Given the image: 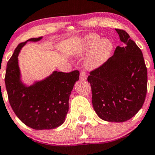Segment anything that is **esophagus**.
Masks as SVG:
<instances>
[{"label": "esophagus", "instance_id": "34e87169", "mask_svg": "<svg viewBox=\"0 0 155 155\" xmlns=\"http://www.w3.org/2000/svg\"><path fill=\"white\" fill-rule=\"evenodd\" d=\"M79 78L82 80H86L87 79V74L84 71H82L80 73V76H79Z\"/></svg>", "mask_w": 155, "mask_h": 155}]
</instances>
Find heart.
I'll return each mask as SVG.
<instances>
[{
	"mask_svg": "<svg viewBox=\"0 0 155 155\" xmlns=\"http://www.w3.org/2000/svg\"><path fill=\"white\" fill-rule=\"evenodd\" d=\"M113 49L109 39H101L98 34H88L82 37L76 49L77 55L88 53L85 60V66L89 70H95L102 67L109 60Z\"/></svg>",
	"mask_w": 155,
	"mask_h": 155,
	"instance_id": "heart-1",
	"label": "heart"
}]
</instances>
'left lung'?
Returning <instances> with one entry per match:
<instances>
[{
	"label": "left lung",
	"mask_w": 155,
	"mask_h": 155,
	"mask_svg": "<svg viewBox=\"0 0 155 155\" xmlns=\"http://www.w3.org/2000/svg\"><path fill=\"white\" fill-rule=\"evenodd\" d=\"M122 47L87 77L92 104L104 121L124 122L140 110L147 92V68L143 52L126 31L115 29Z\"/></svg>",
	"instance_id": "8db88e82"
}]
</instances>
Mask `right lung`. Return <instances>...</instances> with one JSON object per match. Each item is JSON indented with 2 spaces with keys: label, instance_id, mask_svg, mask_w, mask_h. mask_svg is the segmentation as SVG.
Listing matches in <instances>:
<instances>
[{
  "label": "right lung",
  "instance_id": "add662e5",
  "mask_svg": "<svg viewBox=\"0 0 155 155\" xmlns=\"http://www.w3.org/2000/svg\"><path fill=\"white\" fill-rule=\"evenodd\" d=\"M43 37L20 43L7 65L5 85L12 110L16 116L34 130L54 129L64 124L69 110V99L79 72L53 71L31 85L25 83L18 65V54L28 42H37Z\"/></svg>",
  "mask_w": 155,
  "mask_h": 155
}]
</instances>
